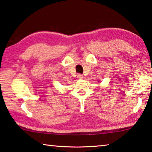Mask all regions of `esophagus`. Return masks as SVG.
Instances as JSON below:
<instances>
[{
  "instance_id": "obj_1",
  "label": "esophagus",
  "mask_w": 152,
  "mask_h": 152,
  "mask_svg": "<svg viewBox=\"0 0 152 152\" xmlns=\"http://www.w3.org/2000/svg\"><path fill=\"white\" fill-rule=\"evenodd\" d=\"M77 78H78V79H82L83 78V76L81 74H78V75H77Z\"/></svg>"
}]
</instances>
